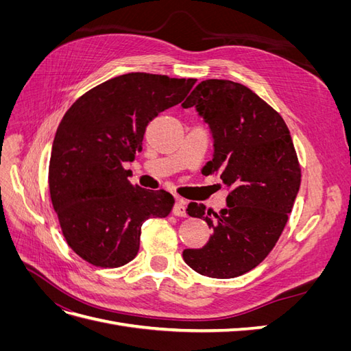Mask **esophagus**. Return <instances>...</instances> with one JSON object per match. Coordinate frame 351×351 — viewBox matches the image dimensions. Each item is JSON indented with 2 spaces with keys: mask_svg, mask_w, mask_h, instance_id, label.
<instances>
[{
  "mask_svg": "<svg viewBox=\"0 0 351 351\" xmlns=\"http://www.w3.org/2000/svg\"><path fill=\"white\" fill-rule=\"evenodd\" d=\"M173 214L176 217H186V205L183 200H177L174 204V208H173Z\"/></svg>",
  "mask_w": 351,
  "mask_h": 351,
  "instance_id": "obj_1",
  "label": "esophagus"
}]
</instances>
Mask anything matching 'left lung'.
<instances>
[{"label": "left lung", "mask_w": 351, "mask_h": 351, "mask_svg": "<svg viewBox=\"0 0 351 351\" xmlns=\"http://www.w3.org/2000/svg\"><path fill=\"white\" fill-rule=\"evenodd\" d=\"M182 107H195L214 139L202 173L218 174L230 189L227 208L214 217L189 204L187 214L204 218L212 234L183 259L205 277L234 278L256 268L278 241L299 193V159L282 117L240 83L200 82Z\"/></svg>", "instance_id": "8db88e82"}]
</instances>
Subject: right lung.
<instances>
[{"label": "right lung", "instance_id": "obj_1", "mask_svg": "<svg viewBox=\"0 0 351 351\" xmlns=\"http://www.w3.org/2000/svg\"><path fill=\"white\" fill-rule=\"evenodd\" d=\"M195 83L123 74L82 95L62 117L49 159V195L62 236L82 259L123 267L139 252L143 222L171 212V195L132 184L123 165L142 151L149 121L182 102Z\"/></svg>", "mask_w": 351, "mask_h": 351}]
</instances>
